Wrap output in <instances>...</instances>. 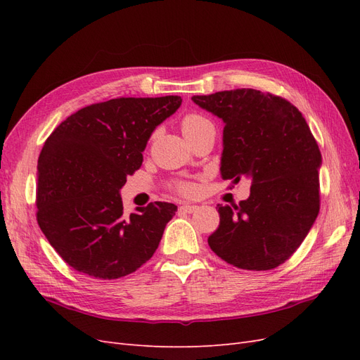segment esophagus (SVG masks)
<instances>
[{"label": "esophagus", "instance_id": "34e87169", "mask_svg": "<svg viewBox=\"0 0 360 360\" xmlns=\"http://www.w3.org/2000/svg\"><path fill=\"white\" fill-rule=\"evenodd\" d=\"M198 210V205H189V204H183V205H180V212H183V213H195Z\"/></svg>", "mask_w": 360, "mask_h": 360}]
</instances>
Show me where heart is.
I'll return each mask as SVG.
<instances>
[{
  "instance_id": "heart-1",
  "label": "heart",
  "mask_w": 360,
  "mask_h": 360,
  "mask_svg": "<svg viewBox=\"0 0 360 360\" xmlns=\"http://www.w3.org/2000/svg\"><path fill=\"white\" fill-rule=\"evenodd\" d=\"M180 127H181L183 135L186 136V139H191V138L197 136L202 132H207V130H212V132H214V126H213L210 120L205 118L201 114H195V112L184 115L181 118V122H180ZM176 189L183 195H192L195 192L193 184L192 183H184V181L177 183Z\"/></svg>"
}]
</instances>
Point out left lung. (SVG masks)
I'll return each instance as SVG.
<instances>
[{"mask_svg": "<svg viewBox=\"0 0 360 360\" xmlns=\"http://www.w3.org/2000/svg\"><path fill=\"white\" fill-rule=\"evenodd\" d=\"M193 103L224 122L221 176L250 180L240 204L217 205L213 252L246 270H270L288 259L320 210L321 153L296 106L252 89L193 96Z\"/></svg>", "mask_w": 360, "mask_h": 360, "instance_id": "left-lung-1", "label": "left lung"}]
</instances>
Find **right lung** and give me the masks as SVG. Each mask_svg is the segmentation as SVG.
I'll use <instances>...</instances> for the list:
<instances>
[{"mask_svg":"<svg viewBox=\"0 0 360 360\" xmlns=\"http://www.w3.org/2000/svg\"><path fill=\"white\" fill-rule=\"evenodd\" d=\"M180 105V96L94 103L46 139L37 163V222L75 270L118 279L156 252L177 205L156 201L126 216L120 191L143 165L153 130Z\"/></svg>","mask_w":360,"mask_h":360,"instance_id":"obj_1","label":"right lung"}]
</instances>
